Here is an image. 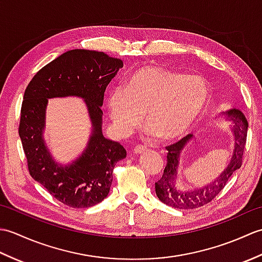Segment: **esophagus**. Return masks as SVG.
Segmentation results:
<instances>
[{
	"mask_svg": "<svg viewBox=\"0 0 262 262\" xmlns=\"http://www.w3.org/2000/svg\"><path fill=\"white\" fill-rule=\"evenodd\" d=\"M146 151H147V147L144 146V145H138L134 148L135 154H143V153H145Z\"/></svg>",
	"mask_w": 262,
	"mask_h": 262,
	"instance_id": "34e87169",
	"label": "esophagus"
}]
</instances>
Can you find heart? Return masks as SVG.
I'll return each instance as SVG.
<instances>
[{"mask_svg": "<svg viewBox=\"0 0 262 262\" xmlns=\"http://www.w3.org/2000/svg\"><path fill=\"white\" fill-rule=\"evenodd\" d=\"M209 96V86L202 76L144 65L132 74L127 88L111 89L107 105L119 135L130 134L145 115L149 130L171 141L191 129L207 108Z\"/></svg>", "mask_w": 262, "mask_h": 262, "instance_id": "b5f03b06", "label": "heart"}]
</instances>
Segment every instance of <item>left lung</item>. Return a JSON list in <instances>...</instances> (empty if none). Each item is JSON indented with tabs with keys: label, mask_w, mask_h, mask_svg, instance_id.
Here are the masks:
<instances>
[{
	"label": "left lung",
	"mask_w": 262,
	"mask_h": 262,
	"mask_svg": "<svg viewBox=\"0 0 262 262\" xmlns=\"http://www.w3.org/2000/svg\"><path fill=\"white\" fill-rule=\"evenodd\" d=\"M225 116L226 120L231 121L230 129L234 138V146L229 164L224 171L219 176V178L202 188L182 189L178 185V169H179L181 154L186 151V146L189 142L192 141L193 135L189 134L182 140L166 146L168 149V162L161 179L155 182V192L161 202L171 206V207L179 209H192L208 204L211 199H214L221 192L226 185L227 180L236 170L242 165V155L246 146L247 133H248V120L246 116L238 109H230L226 113H222ZM192 143V142H191Z\"/></svg>",
	"instance_id": "left-lung-1"
}]
</instances>
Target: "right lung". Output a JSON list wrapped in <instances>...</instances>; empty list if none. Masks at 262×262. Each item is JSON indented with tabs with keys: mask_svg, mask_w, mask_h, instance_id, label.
I'll return each instance as SVG.
<instances>
[{
	"mask_svg": "<svg viewBox=\"0 0 262 262\" xmlns=\"http://www.w3.org/2000/svg\"><path fill=\"white\" fill-rule=\"evenodd\" d=\"M122 66L121 59L103 52L72 49L38 71L25 91L19 135L30 176L70 207L102 202L116 163L126 158L120 143L103 136L101 110L105 88ZM64 96L85 100L93 126L85 151L69 165L54 161L43 138L48 99Z\"/></svg>",
	"mask_w": 262,
	"mask_h": 262,
	"instance_id": "right-lung-1",
	"label": "right lung"
}]
</instances>
